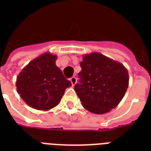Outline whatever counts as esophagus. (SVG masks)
Masks as SVG:
<instances>
[{
    "label": "esophagus",
    "mask_w": 151,
    "mask_h": 151,
    "mask_svg": "<svg viewBox=\"0 0 151 151\" xmlns=\"http://www.w3.org/2000/svg\"><path fill=\"white\" fill-rule=\"evenodd\" d=\"M70 81H71V84H72V85H74L77 83V78H76V77H72V78H70Z\"/></svg>",
    "instance_id": "esophagus-1"
}]
</instances>
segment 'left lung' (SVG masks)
<instances>
[{"instance_id":"1","label":"left lung","mask_w":151,"mask_h":151,"mask_svg":"<svg viewBox=\"0 0 151 151\" xmlns=\"http://www.w3.org/2000/svg\"><path fill=\"white\" fill-rule=\"evenodd\" d=\"M74 86L83 106L97 114L118 105L129 86V73L122 63L100 53L86 55Z\"/></svg>"}]
</instances>
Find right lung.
Instances as JSON below:
<instances>
[{
	"instance_id": "right-lung-1",
	"label": "right lung",
	"mask_w": 151,
	"mask_h": 151,
	"mask_svg": "<svg viewBox=\"0 0 151 151\" xmlns=\"http://www.w3.org/2000/svg\"><path fill=\"white\" fill-rule=\"evenodd\" d=\"M56 56L49 53L41 55L22 70L16 80L20 97L29 106L47 110L59 104L66 88L71 82L66 80L55 65Z\"/></svg>"
}]
</instances>
